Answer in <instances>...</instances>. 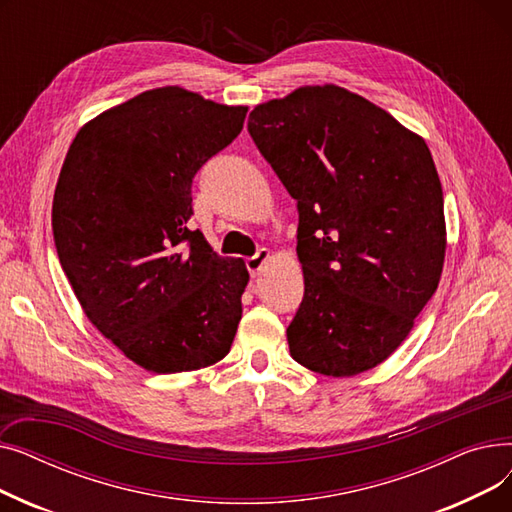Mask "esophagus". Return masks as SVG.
<instances>
[{"label": "esophagus", "instance_id": "34e87169", "mask_svg": "<svg viewBox=\"0 0 512 512\" xmlns=\"http://www.w3.org/2000/svg\"><path fill=\"white\" fill-rule=\"evenodd\" d=\"M267 259H270V251H267V249H259L253 257H249V259L245 261L249 274H251V276H259V272L263 270V265H265Z\"/></svg>", "mask_w": 512, "mask_h": 512}]
</instances>
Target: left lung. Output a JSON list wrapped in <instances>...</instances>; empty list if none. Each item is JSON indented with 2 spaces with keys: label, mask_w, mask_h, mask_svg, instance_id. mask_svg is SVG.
<instances>
[{
  "label": "left lung",
  "mask_w": 512,
  "mask_h": 512,
  "mask_svg": "<svg viewBox=\"0 0 512 512\" xmlns=\"http://www.w3.org/2000/svg\"><path fill=\"white\" fill-rule=\"evenodd\" d=\"M247 128L299 211L305 294L286 330L292 359L332 378L380 365L442 276L432 153L382 107L334 85L257 105Z\"/></svg>",
  "instance_id": "obj_1"
}]
</instances>
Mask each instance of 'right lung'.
<instances>
[{
	"label": "right lung",
	"instance_id": "add662e5",
	"mask_svg": "<svg viewBox=\"0 0 512 512\" xmlns=\"http://www.w3.org/2000/svg\"><path fill=\"white\" fill-rule=\"evenodd\" d=\"M245 116L153 89L80 128L64 159L51 209L62 270L91 324L149 371L201 369L232 346L249 272L188 220L195 174Z\"/></svg>",
	"mask_w": 512,
	"mask_h": 512
}]
</instances>
